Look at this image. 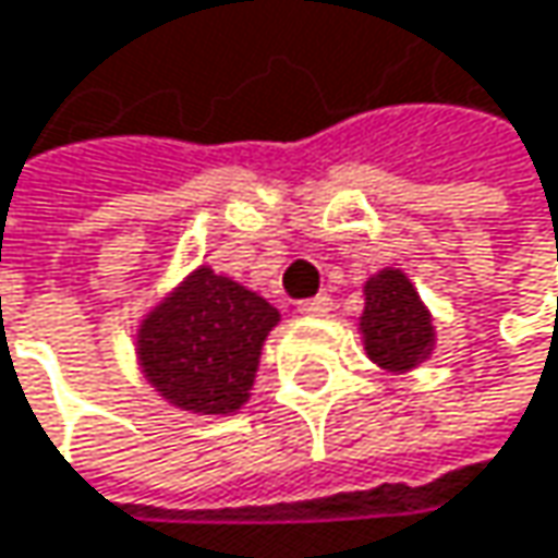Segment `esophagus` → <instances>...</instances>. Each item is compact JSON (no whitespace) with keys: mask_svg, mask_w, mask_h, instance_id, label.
Here are the masks:
<instances>
[{"mask_svg":"<svg viewBox=\"0 0 558 558\" xmlns=\"http://www.w3.org/2000/svg\"><path fill=\"white\" fill-rule=\"evenodd\" d=\"M303 316H326L329 310H332V300L326 296V293H319V296H310V300H300V306H296Z\"/></svg>","mask_w":558,"mask_h":558,"instance_id":"obj_1","label":"esophagus"}]
</instances>
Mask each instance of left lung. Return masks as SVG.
I'll return each instance as SVG.
<instances>
[{
	"label": "left lung",
	"instance_id": "1",
	"mask_svg": "<svg viewBox=\"0 0 558 558\" xmlns=\"http://www.w3.org/2000/svg\"><path fill=\"white\" fill-rule=\"evenodd\" d=\"M362 336L368 359L388 372H410L429 355L433 323L407 275L390 268L365 283Z\"/></svg>",
	"mask_w": 558,
	"mask_h": 558
}]
</instances>
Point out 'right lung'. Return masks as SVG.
Instances as JSON below:
<instances>
[{"instance_id": "add662e5", "label": "right lung", "mask_w": 558, "mask_h": 558, "mask_svg": "<svg viewBox=\"0 0 558 558\" xmlns=\"http://www.w3.org/2000/svg\"><path fill=\"white\" fill-rule=\"evenodd\" d=\"M278 319L258 293L199 268L142 323L138 359L170 403L232 413L248 400L262 342Z\"/></svg>"}]
</instances>
